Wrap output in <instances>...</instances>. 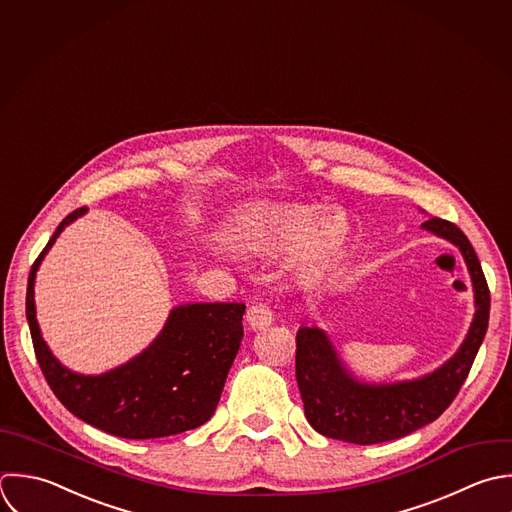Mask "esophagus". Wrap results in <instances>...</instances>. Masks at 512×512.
I'll list each match as a JSON object with an SVG mask.
<instances>
[{
	"instance_id": "esophagus-1",
	"label": "esophagus",
	"mask_w": 512,
	"mask_h": 512,
	"mask_svg": "<svg viewBox=\"0 0 512 512\" xmlns=\"http://www.w3.org/2000/svg\"><path fill=\"white\" fill-rule=\"evenodd\" d=\"M247 323L253 329H263L273 323V309L267 303H253L247 309Z\"/></svg>"
}]
</instances>
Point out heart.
<instances>
[{"label": "heart", "mask_w": 512, "mask_h": 512, "mask_svg": "<svg viewBox=\"0 0 512 512\" xmlns=\"http://www.w3.org/2000/svg\"><path fill=\"white\" fill-rule=\"evenodd\" d=\"M313 205H273L261 209L247 229L253 251L267 257H285L299 250V261L307 273L319 275L335 265L345 239L347 225L337 215Z\"/></svg>", "instance_id": "obj_1"}]
</instances>
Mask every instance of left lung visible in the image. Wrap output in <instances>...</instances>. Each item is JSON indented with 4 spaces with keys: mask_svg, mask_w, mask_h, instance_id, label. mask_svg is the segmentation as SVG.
Instances as JSON below:
<instances>
[{
    "mask_svg": "<svg viewBox=\"0 0 512 512\" xmlns=\"http://www.w3.org/2000/svg\"><path fill=\"white\" fill-rule=\"evenodd\" d=\"M423 227L455 243L467 261L477 303L471 331L457 355L435 373L407 383L365 385L347 373L321 329L301 327L295 339L297 385L307 421L329 439L353 445L401 439L439 419L469 377L487 335L491 291L471 241L455 223L431 217Z\"/></svg>",
    "mask_w": 512,
    "mask_h": 512,
    "instance_id": "left-lung-1",
    "label": "left lung"
}]
</instances>
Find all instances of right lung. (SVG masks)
I'll return each instance as SVG.
<instances>
[{"label": "right lung", "mask_w": 512, "mask_h": 512, "mask_svg": "<svg viewBox=\"0 0 512 512\" xmlns=\"http://www.w3.org/2000/svg\"><path fill=\"white\" fill-rule=\"evenodd\" d=\"M87 207L69 213L27 279L25 315L35 359L61 405L77 419L121 439H159L197 429L217 409L243 339V303H193L171 311L161 335L133 361L97 377L67 371L39 335L35 271L57 235Z\"/></svg>", "instance_id": "right-lung-1"}]
</instances>
